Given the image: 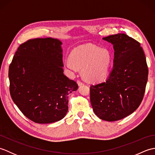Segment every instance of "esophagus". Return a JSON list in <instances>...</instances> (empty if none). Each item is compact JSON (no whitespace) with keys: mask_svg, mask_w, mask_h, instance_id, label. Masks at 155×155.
Wrapping results in <instances>:
<instances>
[{"mask_svg":"<svg viewBox=\"0 0 155 155\" xmlns=\"http://www.w3.org/2000/svg\"><path fill=\"white\" fill-rule=\"evenodd\" d=\"M77 83L78 86H81V85H83L84 84V83H83V82H81V81H77Z\"/></svg>","mask_w":155,"mask_h":155,"instance_id":"obj_1","label":"esophagus"}]
</instances>
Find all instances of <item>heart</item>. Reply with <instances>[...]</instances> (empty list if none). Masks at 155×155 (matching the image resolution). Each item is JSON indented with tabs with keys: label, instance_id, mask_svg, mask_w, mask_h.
I'll return each instance as SVG.
<instances>
[{
	"label": "heart",
	"instance_id": "b5f03b06",
	"mask_svg": "<svg viewBox=\"0 0 155 155\" xmlns=\"http://www.w3.org/2000/svg\"><path fill=\"white\" fill-rule=\"evenodd\" d=\"M112 56L107 48L90 45L76 48L65 66L72 71L82 69L83 77L88 81L96 83L103 81L109 73Z\"/></svg>",
	"mask_w": 155,
	"mask_h": 155
}]
</instances>
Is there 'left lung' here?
Segmentation results:
<instances>
[{
    "label": "left lung",
    "mask_w": 155,
    "mask_h": 155,
    "mask_svg": "<svg viewBox=\"0 0 155 155\" xmlns=\"http://www.w3.org/2000/svg\"><path fill=\"white\" fill-rule=\"evenodd\" d=\"M103 39L113 45V67L106 81L91 86V103L98 118L116 121L132 114L139 107L149 71L139 42L124 33Z\"/></svg>",
    "instance_id": "1"
}]
</instances>
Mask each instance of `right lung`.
<instances>
[{"label":"right lung","mask_w":155,"mask_h":155,"mask_svg":"<svg viewBox=\"0 0 155 155\" xmlns=\"http://www.w3.org/2000/svg\"><path fill=\"white\" fill-rule=\"evenodd\" d=\"M62 42L28 40L19 46L9 66L10 93L23 114L35 123H52L68 111V95L78 89L63 73Z\"/></svg>","instance_id":"1"}]
</instances>
